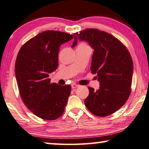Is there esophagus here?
<instances>
[{"mask_svg": "<svg viewBox=\"0 0 149 149\" xmlns=\"http://www.w3.org/2000/svg\"><path fill=\"white\" fill-rule=\"evenodd\" d=\"M79 86L78 85H77V84H72V89H74V88H76V87H78Z\"/></svg>", "mask_w": 149, "mask_h": 149, "instance_id": "34e87169", "label": "esophagus"}]
</instances>
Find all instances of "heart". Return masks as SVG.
<instances>
[{"instance_id":"b5f03b06","label":"heart","mask_w":149,"mask_h":149,"mask_svg":"<svg viewBox=\"0 0 149 149\" xmlns=\"http://www.w3.org/2000/svg\"><path fill=\"white\" fill-rule=\"evenodd\" d=\"M87 46V45L85 44V43H84V42H81V43H80L79 44V46Z\"/></svg>"}]
</instances>
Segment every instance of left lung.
Wrapping results in <instances>:
<instances>
[{
    "label": "left lung",
    "instance_id": "1",
    "mask_svg": "<svg viewBox=\"0 0 149 149\" xmlns=\"http://www.w3.org/2000/svg\"><path fill=\"white\" fill-rule=\"evenodd\" d=\"M74 36L72 47L79 40L87 42L93 49L90 69L100 83L96 91L88 87L85 105L96 116L111 115L125 103L131 94L133 72L131 54L115 36L96 28H87Z\"/></svg>",
    "mask_w": 149,
    "mask_h": 149
}]
</instances>
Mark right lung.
I'll return each instance as SVG.
<instances>
[{"mask_svg":"<svg viewBox=\"0 0 149 149\" xmlns=\"http://www.w3.org/2000/svg\"><path fill=\"white\" fill-rule=\"evenodd\" d=\"M74 36L46 30L21 47L15 62V75L21 98L35 115L48 121L62 115L71 93L70 85L50 83L48 78L58 66L60 46Z\"/></svg>","mask_w":149,"mask_h":149,"instance_id":"1","label":"right lung"}]
</instances>
